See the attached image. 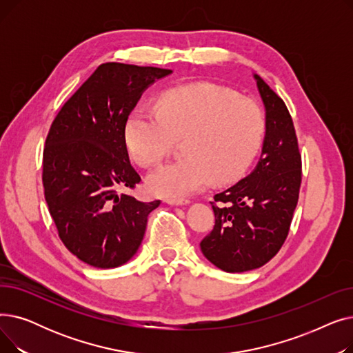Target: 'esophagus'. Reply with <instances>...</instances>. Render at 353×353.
Here are the masks:
<instances>
[{
    "label": "esophagus",
    "mask_w": 353,
    "mask_h": 353,
    "mask_svg": "<svg viewBox=\"0 0 353 353\" xmlns=\"http://www.w3.org/2000/svg\"><path fill=\"white\" fill-rule=\"evenodd\" d=\"M167 205H172V206H186L189 205V200L188 199H167L165 200Z\"/></svg>",
    "instance_id": "obj_1"
}]
</instances>
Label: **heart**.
Instances as JSON below:
<instances>
[{
	"label": "heart",
	"mask_w": 353,
	"mask_h": 353,
	"mask_svg": "<svg viewBox=\"0 0 353 353\" xmlns=\"http://www.w3.org/2000/svg\"><path fill=\"white\" fill-rule=\"evenodd\" d=\"M157 110L139 105L125 123L127 150L140 165L159 164L183 139L186 157L148 176V188L163 197L181 199L213 180L242 177L261 152L266 116L256 101L213 83H190L161 92Z\"/></svg>",
	"instance_id": "obj_1"
}]
</instances>
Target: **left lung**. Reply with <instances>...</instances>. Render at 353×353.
Masks as SVG:
<instances>
[{
    "label": "left lung",
    "mask_w": 353,
    "mask_h": 353,
    "mask_svg": "<svg viewBox=\"0 0 353 353\" xmlns=\"http://www.w3.org/2000/svg\"><path fill=\"white\" fill-rule=\"evenodd\" d=\"M266 108V134L254 170L214 196V228L200 249L216 268L240 273L261 268L281 250L298 205L302 157L285 101L254 74Z\"/></svg>",
    "instance_id": "8db88e82"
}]
</instances>
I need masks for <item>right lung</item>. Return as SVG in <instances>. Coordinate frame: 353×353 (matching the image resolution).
<instances>
[{"label": "right lung", "mask_w": 353, "mask_h": 353, "mask_svg": "<svg viewBox=\"0 0 353 353\" xmlns=\"http://www.w3.org/2000/svg\"><path fill=\"white\" fill-rule=\"evenodd\" d=\"M172 70L105 63L67 100L54 119L43 154L50 214L64 246L84 263L111 269L141 245L147 217L160 200L140 201L134 189L125 123L143 91Z\"/></svg>", "instance_id": "obj_1"}]
</instances>
